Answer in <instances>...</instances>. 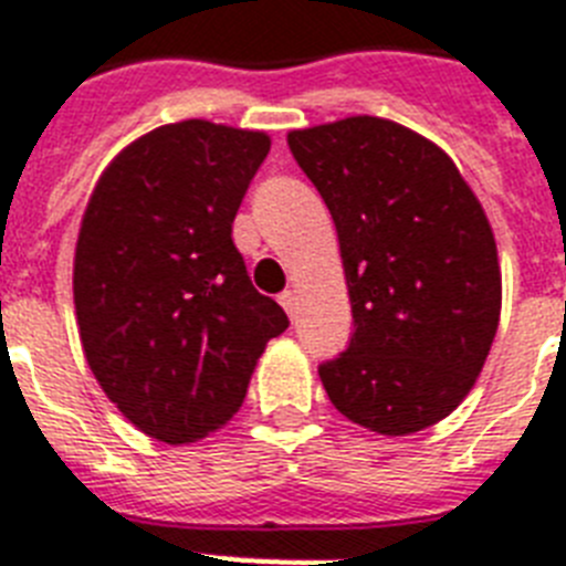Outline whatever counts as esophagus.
I'll return each instance as SVG.
<instances>
[{
    "label": "esophagus",
    "instance_id": "1",
    "mask_svg": "<svg viewBox=\"0 0 566 566\" xmlns=\"http://www.w3.org/2000/svg\"><path fill=\"white\" fill-rule=\"evenodd\" d=\"M279 302H282V307L287 311V316H291V319H296V313H298L296 291H284L282 296H279Z\"/></svg>",
    "mask_w": 566,
    "mask_h": 566
}]
</instances>
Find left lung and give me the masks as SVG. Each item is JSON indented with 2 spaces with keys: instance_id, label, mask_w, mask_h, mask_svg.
Instances as JSON below:
<instances>
[{
  "instance_id": "obj_1",
  "label": "left lung",
  "mask_w": 566,
  "mask_h": 566,
  "mask_svg": "<svg viewBox=\"0 0 566 566\" xmlns=\"http://www.w3.org/2000/svg\"><path fill=\"white\" fill-rule=\"evenodd\" d=\"M325 198L354 334L319 365L339 415L415 434L463 402L501 319V268L481 201L443 149L382 117L287 135Z\"/></svg>"
}]
</instances>
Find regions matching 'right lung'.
Masks as SVG:
<instances>
[{
  "instance_id": "add662e5",
  "label": "right lung",
  "mask_w": 566,
  "mask_h": 566,
  "mask_svg": "<svg viewBox=\"0 0 566 566\" xmlns=\"http://www.w3.org/2000/svg\"><path fill=\"white\" fill-rule=\"evenodd\" d=\"M268 151L264 132L160 126L108 164L85 207L74 255L85 359L108 400L164 443L221 429L264 345L291 325L232 244Z\"/></svg>"
}]
</instances>
